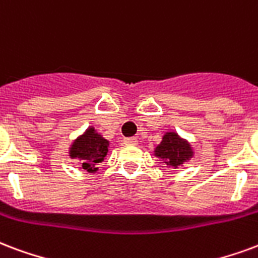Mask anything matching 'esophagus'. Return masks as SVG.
Wrapping results in <instances>:
<instances>
[{
    "instance_id": "esophagus-1",
    "label": "esophagus",
    "mask_w": 258,
    "mask_h": 258,
    "mask_svg": "<svg viewBox=\"0 0 258 258\" xmlns=\"http://www.w3.org/2000/svg\"><path fill=\"white\" fill-rule=\"evenodd\" d=\"M124 142H125L127 145H137L138 144V139L135 138V137H131V138L124 139Z\"/></svg>"
}]
</instances>
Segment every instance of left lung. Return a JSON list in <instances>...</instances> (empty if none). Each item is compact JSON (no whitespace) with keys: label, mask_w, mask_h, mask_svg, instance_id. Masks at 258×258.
<instances>
[{"label":"left lung","mask_w":258,"mask_h":258,"mask_svg":"<svg viewBox=\"0 0 258 258\" xmlns=\"http://www.w3.org/2000/svg\"><path fill=\"white\" fill-rule=\"evenodd\" d=\"M191 149L184 141L177 137L175 133H167L164 135L163 142L156 148V156L165 160L168 165L179 167L191 157Z\"/></svg>","instance_id":"8db88e82"}]
</instances>
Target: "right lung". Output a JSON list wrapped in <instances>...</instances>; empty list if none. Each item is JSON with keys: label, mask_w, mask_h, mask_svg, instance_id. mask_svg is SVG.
Masks as SVG:
<instances>
[{"label": "right lung", "mask_w": 258, "mask_h": 258, "mask_svg": "<svg viewBox=\"0 0 258 258\" xmlns=\"http://www.w3.org/2000/svg\"><path fill=\"white\" fill-rule=\"evenodd\" d=\"M108 146L109 142L90 127L74 142L70 156L72 158H79L83 169H87L89 172H95L97 164L101 163L108 153Z\"/></svg>", "instance_id": "add662e5"}]
</instances>
